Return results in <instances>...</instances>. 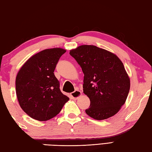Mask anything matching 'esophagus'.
Masks as SVG:
<instances>
[{"label": "esophagus", "instance_id": "esophagus-1", "mask_svg": "<svg viewBox=\"0 0 152 152\" xmlns=\"http://www.w3.org/2000/svg\"><path fill=\"white\" fill-rule=\"evenodd\" d=\"M80 95H81V91H80L79 90H76V91H74V92L71 93V95H70L72 99H74V100L78 99Z\"/></svg>", "mask_w": 152, "mask_h": 152}]
</instances>
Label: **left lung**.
<instances>
[{
	"instance_id": "obj_1",
	"label": "left lung",
	"mask_w": 152,
	"mask_h": 152,
	"mask_svg": "<svg viewBox=\"0 0 152 152\" xmlns=\"http://www.w3.org/2000/svg\"><path fill=\"white\" fill-rule=\"evenodd\" d=\"M84 74L83 93L90 99L86 114L96 120L117 114L125 104L130 80L121 60L110 51L92 45L70 51Z\"/></svg>"
}]
</instances>
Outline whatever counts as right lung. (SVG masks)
Returning a JSON list of instances; mask_svg holds the SVG:
<instances>
[{
  "instance_id": "right-lung-1",
  "label": "right lung",
  "mask_w": 152,
  "mask_h": 152,
  "mask_svg": "<svg viewBox=\"0 0 152 152\" xmlns=\"http://www.w3.org/2000/svg\"><path fill=\"white\" fill-rule=\"evenodd\" d=\"M65 52L62 48L41 51L29 58L17 74L15 89L19 105L36 120L53 118L69 100L61 91L59 82L53 73Z\"/></svg>"
}]
</instances>
